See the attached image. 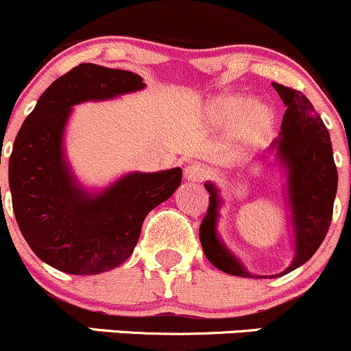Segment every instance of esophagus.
Instances as JSON below:
<instances>
[{
    "mask_svg": "<svg viewBox=\"0 0 351 351\" xmlns=\"http://www.w3.org/2000/svg\"><path fill=\"white\" fill-rule=\"evenodd\" d=\"M184 177H186V180H189V182H203V180L208 179V171L204 165L194 162V164L187 165V167L184 169Z\"/></svg>",
    "mask_w": 351,
    "mask_h": 351,
    "instance_id": "34e87169",
    "label": "esophagus"
}]
</instances>
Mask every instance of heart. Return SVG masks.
<instances>
[{
  "instance_id": "b5f03b06",
  "label": "heart",
  "mask_w": 351,
  "mask_h": 351,
  "mask_svg": "<svg viewBox=\"0 0 351 351\" xmlns=\"http://www.w3.org/2000/svg\"><path fill=\"white\" fill-rule=\"evenodd\" d=\"M206 116L215 126H232L239 123V136L245 141H258L273 121L268 107L263 104L251 106L244 95H221L210 100Z\"/></svg>"
}]
</instances>
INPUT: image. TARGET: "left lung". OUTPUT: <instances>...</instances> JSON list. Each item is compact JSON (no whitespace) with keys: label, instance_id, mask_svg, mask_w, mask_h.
<instances>
[{"label":"left lung","instance_id":"obj_1","mask_svg":"<svg viewBox=\"0 0 351 351\" xmlns=\"http://www.w3.org/2000/svg\"><path fill=\"white\" fill-rule=\"evenodd\" d=\"M287 106L282 133L273 143L280 162L289 169V199L295 225V258L282 273L293 271L314 256L324 241L332 218V203L338 189L329 133L311 100L298 90L273 83ZM210 193V204L199 227V241L204 256L215 268L228 275L254 278L218 241L217 225L220 196L211 182L204 184ZM265 278V276H258Z\"/></svg>","mask_w":351,"mask_h":351}]
</instances>
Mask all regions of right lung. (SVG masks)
Here are the masks:
<instances>
[{"label":"right lung","instance_id":"right-lung-1","mask_svg":"<svg viewBox=\"0 0 351 351\" xmlns=\"http://www.w3.org/2000/svg\"><path fill=\"white\" fill-rule=\"evenodd\" d=\"M143 86L136 73L83 62L53 82L16 134L8 165L13 213L37 258L59 271L99 275L123 265L145 217L182 180L179 167L134 172L92 196L76 186L62 158V131L75 104Z\"/></svg>","mask_w":351,"mask_h":351}]
</instances>
